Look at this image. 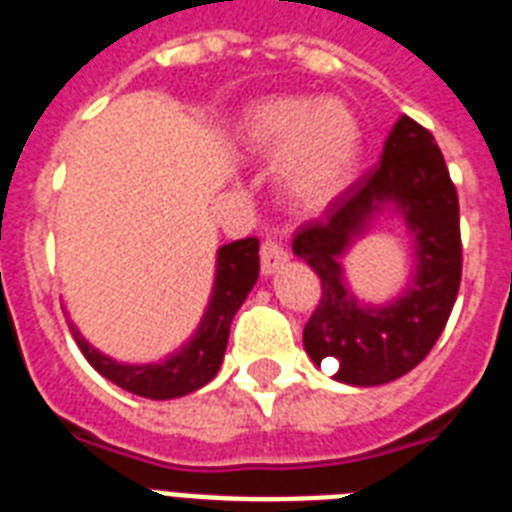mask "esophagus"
I'll use <instances>...</instances> for the list:
<instances>
[{
  "mask_svg": "<svg viewBox=\"0 0 512 512\" xmlns=\"http://www.w3.org/2000/svg\"><path fill=\"white\" fill-rule=\"evenodd\" d=\"M289 260L286 255V247L276 239H265L263 247H260V268H263V276H273L281 265Z\"/></svg>",
  "mask_w": 512,
  "mask_h": 512,
  "instance_id": "esophagus-1",
  "label": "esophagus"
}]
</instances>
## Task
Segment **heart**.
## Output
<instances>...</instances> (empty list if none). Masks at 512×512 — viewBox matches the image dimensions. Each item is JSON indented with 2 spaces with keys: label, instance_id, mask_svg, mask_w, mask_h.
Here are the masks:
<instances>
[{
  "label": "heart",
  "instance_id": "obj_1",
  "mask_svg": "<svg viewBox=\"0 0 512 512\" xmlns=\"http://www.w3.org/2000/svg\"><path fill=\"white\" fill-rule=\"evenodd\" d=\"M239 136L249 157H281V191L297 210H321L339 197L363 147L360 120L342 99H265L244 112Z\"/></svg>",
  "mask_w": 512,
  "mask_h": 512
}]
</instances>
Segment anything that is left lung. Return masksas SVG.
<instances>
[{
    "instance_id": "1",
    "label": "left lung",
    "mask_w": 512,
    "mask_h": 512,
    "mask_svg": "<svg viewBox=\"0 0 512 512\" xmlns=\"http://www.w3.org/2000/svg\"><path fill=\"white\" fill-rule=\"evenodd\" d=\"M386 206L414 234L416 270L400 298L368 306L349 292L338 260ZM292 249L323 289L302 334L310 360L334 363L336 381L350 386L389 384L413 371L442 336L463 276L458 191L431 131L402 115L376 168L299 228Z\"/></svg>"
}]
</instances>
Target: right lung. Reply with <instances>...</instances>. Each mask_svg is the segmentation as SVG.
Listing matches in <instances>:
<instances>
[{
  "instance_id": "obj_1",
  "label": "right lung",
  "mask_w": 512,
  "mask_h": 512,
  "mask_svg": "<svg viewBox=\"0 0 512 512\" xmlns=\"http://www.w3.org/2000/svg\"><path fill=\"white\" fill-rule=\"evenodd\" d=\"M260 242L255 236L239 239V242L223 244L218 249V265H215V284L210 294V305L205 318L199 321L189 342L178 352L168 355L162 363L126 365L102 355L97 347H91L83 334L68 321L70 334L76 339L78 350L89 360L91 368L112 381L120 389L131 394L147 397V400H173L184 394L197 392L207 381H213L220 371L223 355H226L228 331L236 310L242 307L247 294L260 273Z\"/></svg>"
}]
</instances>
